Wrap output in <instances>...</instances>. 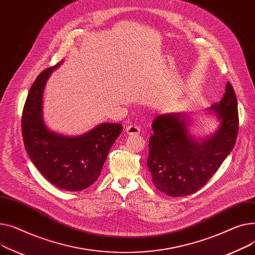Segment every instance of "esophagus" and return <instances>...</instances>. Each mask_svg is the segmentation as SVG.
Instances as JSON below:
<instances>
[{
	"label": "esophagus",
	"mask_w": 255,
	"mask_h": 255,
	"mask_svg": "<svg viewBox=\"0 0 255 255\" xmlns=\"http://www.w3.org/2000/svg\"><path fill=\"white\" fill-rule=\"evenodd\" d=\"M126 131L128 134H138L140 132V128L137 125H129L127 127Z\"/></svg>",
	"instance_id": "34e87169"
}]
</instances>
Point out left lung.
Wrapping results in <instances>:
<instances>
[{"label": "left lung", "instance_id": "left-lung-1", "mask_svg": "<svg viewBox=\"0 0 255 255\" xmlns=\"http://www.w3.org/2000/svg\"><path fill=\"white\" fill-rule=\"evenodd\" d=\"M220 126L215 133L196 140L188 131L182 113L158 115L152 123L147 167L152 183L170 197H185L203 187L236 144L239 129L238 103L228 82L221 101L211 106Z\"/></svg>", "mask_w": 255, "mask_h": 255}]
</instances>
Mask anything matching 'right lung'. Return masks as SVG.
I'll return each instance as SVG.
<instances>
[{"mask_svg": "<svg viewBox=\"0 0 255 255\" xmlns=\"http://www.w3.org/2000/svg\"><path fill=\"white\" fill-rule=\"evenodd\" d=\"M40 73L29 89L21 117L25 150L45 179L56 187L79 191L99 178L110 148L123 130L121 124H101L78 137L51 131L43 119V91L52 71Z\"/></svg>", "mask_w": 255, "mask_h": 255, "instance_id": "1", "label": "right lung"}]
</instances>
